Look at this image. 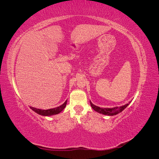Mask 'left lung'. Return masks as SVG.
<instances>
[{
  "label": "left lung",
  "instance_id": "1",
  "mask_svg": "<svg viewBox=\"0 0 159 159\" xmlns=\"http://www.w3.org/2000/svg\"><path fill=\"white\" fill-rule=\"evenodd\" d=\"M90 104H91V107H92L95 111L104 114V115H110V116L121 113L122 111H123L129 105V104L127 103L125 105H123L121 107H115L113 108H102V107L96 106V105H93L91 102H90Z\"/></svg>",
  "mask_w": 159,
  "mask_h": 159
}]
</instances>
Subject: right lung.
<instances>
[{"mask_svg":"<svg viewBox=\"0 0 159 159\" xmlns=\"http://www.w3.org/2000/svg\"><path fill=\"white\" fill-rule=\"evenodd\" d=\"M66 103H67V101L64 102V103L62 104L60 106L56 107V108H52L50 109H46V110H43V109H36L32 107H30V109H32L34 111L37 113L38 114L41 115H44V116H50V115H56L60 113L61 111H63L64 109L66 106Z\"/></svg>","mask_w":159,"mask_h":159,"instance_id":"obj_1","label":"right lung"}]
</instances>
